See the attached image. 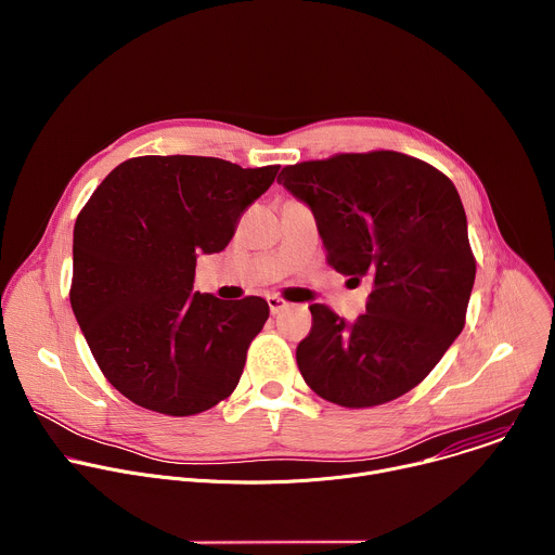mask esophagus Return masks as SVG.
<instances>
[{
    "label": "esophagus",
    "mask_w": 555,
    "mask_h": 555,
    "mask_svg": "<svg viewBox=\"0 0 555 555\" xmlns=\"http://www.w3.org/2000/svg\"><path fill=\"white\" fill-rule=\"evenodd\" d=\"M268 305H270V311H272L274 315L289 307V302H287V300H283L281 296H268Z\"/></svg>",
    "instance_id": "obj_1"
}]
</instances>
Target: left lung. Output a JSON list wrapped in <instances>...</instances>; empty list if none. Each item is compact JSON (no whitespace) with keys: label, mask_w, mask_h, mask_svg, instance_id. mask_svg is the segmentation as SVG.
Listing matches in <instances>:
<instances>
[{"label":"left lung","mask_w":555,"mask_h":555,"mask_svg":"<svg viewBox=\"0 0 555 555\" xmlns=\"http://www.w3.org/2000/svg\"><path fill=\"white\" fill-rule=\"evenodd\" d=\"M305 202L327 263L371 281L353 323L311 305V332L296 349L307 386L345 409L398 400L443 358L465 325L477 274L467 219L454 184L428 163L398 151L338 153L283 167Z\"/></svg>","instance_id":"8db88e82"}]
</instances>
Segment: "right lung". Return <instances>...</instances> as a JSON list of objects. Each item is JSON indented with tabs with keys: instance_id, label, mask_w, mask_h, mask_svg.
Returning a JSON list of instances; mask_svg holds the SVG:
<instances>
[{
	"instance_id": "obj_1",
	"label": "right lung",
	"mask_w": 555,
	"mask_h": 555,
	"mask_svg": "<svg viewBox=\"0 0 555 555\" xmlns=\"http://www.w3.org/2000/svg\"><path fill=\"white\" fill-rule=\"evenodd\" d=\"M279 167L142 155L118 165L74 223L69 302L109 384L173 417L204 413L240 384L270 307L193 294L197 255L228 246Z\"/></svg>"
}]
</instances>
